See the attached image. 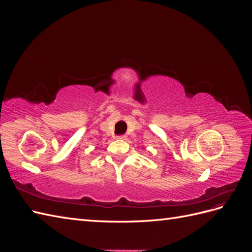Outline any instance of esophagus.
I'll return each instance as SVG.
<instances>
[{"mask_svg":"<svg viewBox=\"0 0 252 252\" xmlns=\"http://www.w3.org/2000/svg\"><path fill=\"white\" fill-rule=\"evenodd\" d=\"M118 139H119V140H126V139H127V135H125V134L118 135Z\"/></svg>","mask_w":252,"mask_h":252,"instance_id":"1","label":"esophagus"}]
</instances>
